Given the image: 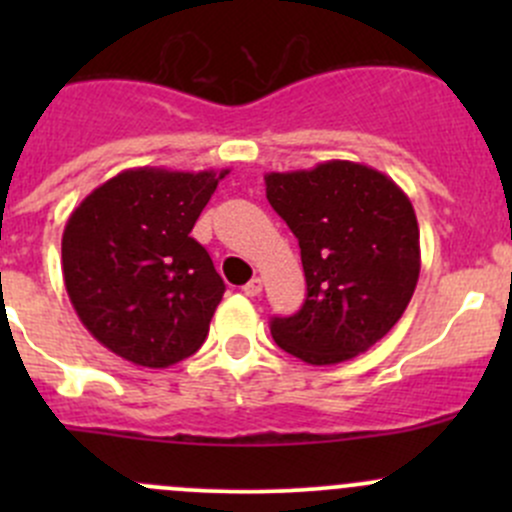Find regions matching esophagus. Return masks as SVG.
<instances>
[{"label":"esophagus","mask_w":512,"mask_h":512,"mask_svg":"<svg viewBox=\"0 0 512 512\" xmlns=\"http://www.w3.org/2000/svg\"><path fill=\"white\" fill-rule=\"evenodd\" d=\"M242 292H245L247 297H257V294L262 292V280H260V277H255V280L247 282V285L242 287Z\"/></svg>","instance_id":"esophagus-1"}]
</instances>
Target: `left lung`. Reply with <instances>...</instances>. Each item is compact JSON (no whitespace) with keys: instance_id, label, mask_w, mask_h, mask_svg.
I'll return each instance as SVG.
<instances>
[{"instance_id":"left-lung-1","label":"left lung","mask_w":512,"mask_h":512,"mask_svg":"<svg viewBox=\"0 0 512 512\" xmlns=\"http://www.w3.org/2000/svg\"><path fill=\"white\" fill-rule=\"evenodd\" d=\"M267 200L302 250L307 299L275 317L272 339L307 364H339L374 347L404 314L421 272L409 195L379 170L327 160L267 173Z\"/></svg>"}]
</instances>
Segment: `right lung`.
Segmentation results:
<instances>
[{"mask_svg": "<svg viewBox=\"0 0 512 512\" xmlns=\"http://www.w3.org/2000/svg\"><path fill=\"white\" fill-rule=\"evenodd\" d=\"M225 175L123 170L71 213L61 237L66 292L113 354L165 369L205 342L225 282L190 230Z\"/></svg>", "mask_w": 512, "mask_h": 512, "instance_id": "add662e5", "label": "right lung"}]
</instances>
